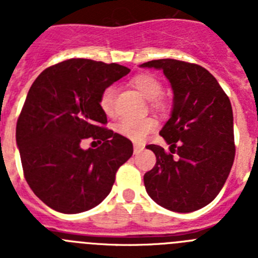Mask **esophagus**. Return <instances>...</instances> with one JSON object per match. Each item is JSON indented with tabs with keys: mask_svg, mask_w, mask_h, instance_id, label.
Masks as SVG:
<instances>
[{
	"mask_svg": "<svg viewBox=\"0 0 258 258\" xmlns=\"http://www.w3.org/2000/svg\"><path fill=\"white\" fill-rule=\"evenodd\" d=\"M143 150V146L141 143H134V154H140L141 151Z\"/></svg>",
	"mask_w": 258,
	"mask_h": 258,
	"instance_id": "obj_1",
	"label": "esophagus"
}]
</instances>
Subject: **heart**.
<instances>
[{
    "mask_svg": "<svg viewBox=\"0 0 258 258\" xmlns=\"http://www.w3.org/2000/svg\"><path fill=\"white\" fill-rule=\"evenodd\" d=\"M132 85L147 99V101H155L157 106L161 103L157 101V98L161 95L163 86L156 77L147 74L137 75L132 80ZM116 89L115 86H107L102 92L99 97V106L102 111L106 113H111L113 109V102H115ZM155 121L151 118H143V120H122L117 125V132L124 137L133 141H142L147 134L155 129Z\"/></svg>",
    "mask_w": 258,
    "mask_h": 258,
    "instance_id": "obj_1",
    "label": "heart"
}]
</instances>
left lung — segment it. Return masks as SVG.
<instances>
[{"label":"left lung","mask_w":258,"mask_h":258,"mask_svg":"<svg viewBox=\"0 0 258 258\" xmlns=\"http://www.w3.org/2000/svg\"><path fill=\"white\" fill-rule=\"evenodd\" d=\"M140 67L163 71L173 92L170 117L160 131L169 152L161 146H146L156 156L155 166L143 177L146 191L165 209L198 211L217 197L234 163L229 97L202 66L157 59Z\"/></svg>","instance_id":"left-lung-1"}]
</instances>
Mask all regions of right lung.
<instances>
[{
    "label": "right lung",
    "instance_id": "obj_1",
    "mask_svg": "<svg viewBox=\"0 0 258 258\" xmlns=\"http://www.w3.org/2000/svg\"><path fill=\"white\" fill-rule=\"evenodd\" d=\"M124 66L74 58L46 68L32 84L17 122L23 172L36 197L60 213L75 214L101 204L111 192L133 143L102 125L99 97L126 76ZM92 138L98 149L84 150Z\"/></svg>",
    "mask_w": 258,
    "mask_h": 258
}]
</instances>
